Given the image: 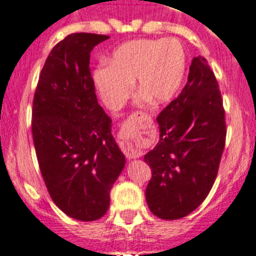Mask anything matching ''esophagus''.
Here are the masks:
<instances>
[{"mask_svg":"<svg viewBox=\"0 0 256 256\" xmlns=\"http://www.w3.org/2000/svg\"><path fill=\"white\" fill-rule=\"evenodd\" d=\"M139 120L138 114H133L130 118L128 120V124L124 126V136H123V152L127 156L128 159H136L139 158L140 153H139L138 149L134 146L133 144V136H129V129L130 127H133V124H136V120Z\"/></svg>","mask_w":256,"mask_h":256,"instance_id":"obj_1","label":"esophagus"}]
</instances>
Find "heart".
Wrapping results in <instances>:
<instances>
[{
	"mask_svg": "<svg viewBox=\"0 0 256 256\" xmlns=\"http://www.w3.org/2000/svg\"><path fill=\"white\" fill-rule=\"evenodd\" d=\"M186 68L183 44L176 38H138L116 48L108 64L93 72V83L103 103L118 110L133 90L140 100L153 104L168 103L178 94Z\"/></svg>",
	"mask_w": 256,
	"mask_h": 256,
	"instance_id": "heart-1",
	"label": "heart"
}]
</instances>
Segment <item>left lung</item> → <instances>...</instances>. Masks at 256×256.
Masks as SVG:
<instances>
[{
  "label": "left lung",
  "mask_w": 256,
  "mask_h": 256,
  "mask_svg": "<svg viewBox=\"0 0 256 256\" xmlns=\"http://www.w3.org/2000/svg\"><path fill=\"white\" fill-rule=\"evenodd\" d=\"M156 122L159 140L144 156L152 169L146 204L160 219H180L210 192L226 136L222 94L206 58H193L188 83Z\"/></svg>",
  "instance_id": "8db88e82"
}]
</instances>
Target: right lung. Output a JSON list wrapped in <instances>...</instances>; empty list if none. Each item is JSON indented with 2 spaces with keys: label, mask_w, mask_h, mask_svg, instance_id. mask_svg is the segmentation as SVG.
<instances>
[{
  "label": "right lung",
  "mask_w": 256,
  "mask_h": 256,
  "mask_svg": "<svg viewBox=\"0 0 256 256\" xmlns=\"http://www.w3.org/2000/svg\"><path fill=\"white\" fill-rule=\"evenodd\" d=\"M108 38L73 34L57 43L34 98L32 136L46 186L56 206L80 222L107 213L110 192L126 166L90 72V50Z\"/></svg>",
  "instance_id": "add662e5"
}]
</instances>
